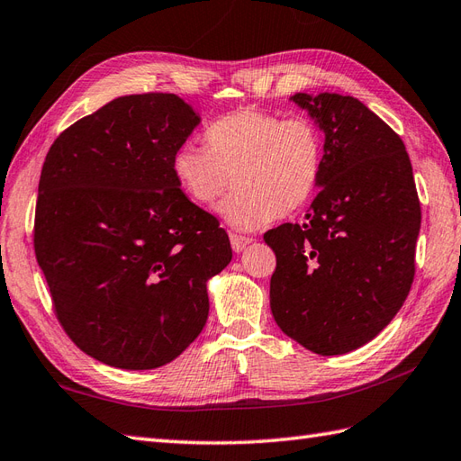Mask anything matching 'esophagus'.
<instances>
[{"instance_id":"esophagus-1","label":"esophagus","mask_w":461,"mask_h":461,"mask_svg":"<svg viewBox=\"0 0 461 461\" xmlns=\"http://www.w3.org/2000/svg\"><path fill=\"white\" fill-rule=\"evenodd\" d=\"M230 241H231V249H233L235 253H240V251H243L245 248H248V245H249L253 240L248 238V235L231 233V235H230Z\"/></svg>"}]
</instances>
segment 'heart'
I'll list each match as a JSON object with an SVG mask.
<instances>
[{
  "label": "heart",
  "instance_id": "heart-1",
  "mask_svg": "<svg viewBox=\"0 0 461 461\" xmlns=\"http://www.w3.org/2000/svg\"><path fill=\"white\" fill-rule=\"evenodd\" d=\"M204 147L182 145L173 175L185 194L210 206L235 186L220 212L233 228L255 230L273 218L301 212L324 170V137L304 115L240 108L212 122Z\"/></svg>",
  "mask_w": 461,
  "mask_h": 461
}]
</instances>
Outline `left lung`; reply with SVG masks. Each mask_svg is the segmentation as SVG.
Wrapping results in <instances>:
<instances>
[{
	"mask_svg": "<svg viewBox=\"0 0 461 461\" xmlns=\"http://www.w3.org/2000/svg\"><path fill=\"white\" fill-rule=\"evenodd\" d=\"M324 131L320 192L304 223L263 240L276 255L271 312L320 356L366 346L399 312L414 279L420 230L402 139L351 95L294 94Z\"/></svg>",
	"mask_w": 461,
	"mask_h": 461,
	"instance_id": "left-lung-1",
	"label": "left lung"
}]
</instances>
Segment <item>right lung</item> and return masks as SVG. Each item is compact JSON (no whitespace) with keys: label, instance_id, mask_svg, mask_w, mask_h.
I'll return each instance as SVG.
<instances>
[{"label":"right lung","instance_id":"right-lung-1","mask_svg":"<svg viewBox=\"0 0 461 461\" xmlns=\"http://www.w3.org/2000/svg\"><path fill=\"white\" fill-rule=\"evenodd\" d=\"M198 123L175 94L122 95L67 127L42 163L37 263L62 330L105 366L178 357L208 320V279L231 261L228 233L173 175Z\"/></svg>","mask_w":461,"mask_h":461}]
</instances>
